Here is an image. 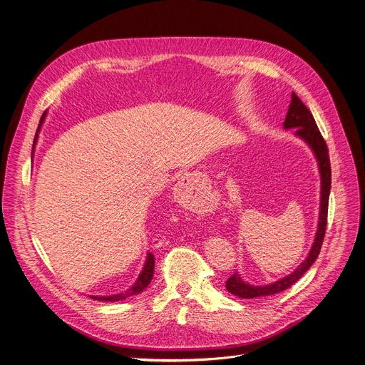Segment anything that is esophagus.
I'll return each mask as SVG.
<instances>
[{
	"label": "esophagus",
	"instance_id": "34e87169",
	"mask_svg": "<svg viewBox=\"0 0 365 365\" xmlns=\"http://www.w3.org/2000/svg\"><path fill=\"white\" fill-rule=\"evenodd\" d=\"M183 180H187V182H189V178H186V179H183Z\"/></svg>",
	"mask_w": 365,
	"mask_h": 365
}]
</instances>
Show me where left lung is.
Wrapping results in <instances>:
<instances>
[{
  "label": "left lung",
  "mask_w": 365,
  "mask_h": 365,
  "mask_svg": "<svg viewBox=\"0 0 365 365\" xmlns=\"http://www.w3.org/2000/svg\"><path fill=\"white\" fill-rule=\"evenodd\" d=\"M284 129H294V135L304 141L309 148L312 150L319 168L320 175V207H319V222H317V231L312 245V249L307 255V257L298 264V267L284 278H279L275 282L267 284V285H252L242 279L239 272H235L231 275L227 282L225 288L228 292H231L240 298H256V297H267L272 294H278L288 287H291L294 282L300 279L304 272L312 267L314 260L317 259L320 253V247L323 243L324 231H326V222H327V207H329V193H330V180H332V173H330V160L327 154V145L320 134V130L316 125V120L312 115V112L306 108V105L298 98L295 93L291 96V103L287 112V118L284 120Z\"/></svg>",
  "instance_id": "8db88e82"
}]
</instances>
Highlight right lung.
I'll list each match as a JSON object with an SVG mask.
<instances>
[{"instance_id":"obj_1","label":"right lung","mask_w":365,"mask_h":365,"mask_svg":"<svg viewBox=\"0 0 365 365\" xmlns=\"http://www.w3.org/2000/svg\"><path fill=\"white\" fill-rule=\"evenodd\" d=\"M46 113L45 112L41 118V122H39V126H38V130H36V135H35V140H33V148H31V158H33V154H35V147L38 144V138H39V132L42 129V125L46 119ZM153 275H154V256L151 253H147V259H145V263L143 267V271L140 272L137 281L132 284L126 291L120 292V294H113V295H90L93 300H98V302H120V300H125V298L128 297H132V295H137L140 292H143L148 284L151 282L153 279Z\"/></svg>"}]
</instances>
